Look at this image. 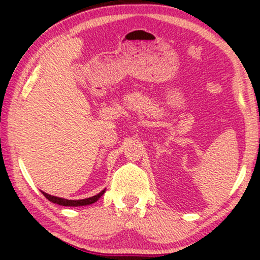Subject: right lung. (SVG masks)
Masks as SVG:
<instances>
[{"instance_id":"obj_1","label":"right lung","mask_w":260,"mask_h":260,"mask_svg":"<svg viewBox=\"0 0 260 260\" xmlns=\"http://www.w3.org/2000/svg\"><path fill=\"white\" fill-rule=\"evenodd\" d=\"M41 193L45 195L46 199H48L49 201L53 202V204H56V205H60V206H66V207H78V206H87V205L94 204V202L97 201L98 199L105 193V189L102 190L99 194L94 195V197L83 199V200H67V199L53 197V195H49L47 193H45V191H41Z\"/></svg>"}]
</instances>
